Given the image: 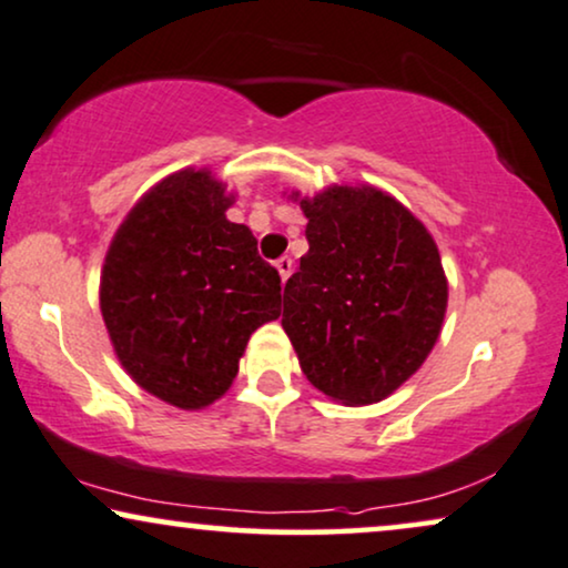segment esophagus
<instances>
[{"mask_svg": "<svg viewBox=\"0 0 568 568\" xmlns=\"http://www.w3.org/2000/svg\"><path fill=\"white\" fill-rule=\"evenodd\" d=\"M275 267H277V272H280V280H288L291 277V272H293V260L291 256H280V260L275 262Z\"/></svg>", "mask_w": 568, "mask_h": 568, "instance_id": "obj_1", "label": "esophagus"}]
</instances>
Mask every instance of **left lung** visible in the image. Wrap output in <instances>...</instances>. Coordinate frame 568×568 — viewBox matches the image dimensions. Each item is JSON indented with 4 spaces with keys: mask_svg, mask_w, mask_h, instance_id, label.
Returning <instances> with one entry per match:
<instances>
[{
    "mask_svg": "<svg viewBox=\"0 0 568 568\" xmlns=\"http://www.w3.org/2000/svg\"><path fill=\"white\" fill-rule=\"evenodd\" d=\"M301 210L308 252L285 283V335L316 389L351 407L379 403L436 345L442 256L426 225L374 186H329Z\"/></svg>",
    "mask_w": 568,
    "mask_h": 568,
    "instance_id": "8db88e82",
    "label": "left lung"
}]
</instances>
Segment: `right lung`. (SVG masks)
<instances>
[{"mask_svg":"<svg viewBox=\"0 0 568 568\" xmlns=\"http://www.w3.org/2000/svg\"><path fill=\"white\" fill-rule=\"evenodd\" d=\"M210 171L171 173L113 236L101 314L126 374L181 410L225 395L256 327L280 316V275Z\"/></svg>","mask_w":568,"mask_h":568,"instance_id":"right-lung-1","label":"right lung"}]
</instances>
